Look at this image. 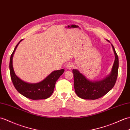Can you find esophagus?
Instances as JSON below:
<instances>
[{
  "mask_svg": "<svg viewBox=\"0 0 130 130\" xmlns=\"http://www.w3.org/2000/svg\"><path fill=\"white\" fill-rule=\"evenodd\" d=\"M74 65L72 64V63H68V64L66 65V69H68V70H71V69L73 68Z\"/></svg>",
  "mask_w": 130,
  "mask_h": 130,
  "instance_id": "obj_1",
  "label": "esophagus"
}]
</instances>
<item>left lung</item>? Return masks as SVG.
Here are the masks:
<instances>
[{
  "instance_id": "8db88e82",
  "label": "left lung",
  "mask_w": 130,
  "mask_h": 130,
  "mask_svg": "<svg viewBox=\"0 0 130 130\" xmlns=\"http://www.w3.org/2000/svg\"><path fill=\"white\" fill-rule=\"evenodd\" d=\"M111 44L115 54V61L111 72L106 77L100 80H90L77 69L72 70L75 91L79 98L85 100L98 99L113 88L118 75L119 58L113 46Z\"/></svg>"
}]
</instances>
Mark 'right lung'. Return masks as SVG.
Segmentation results:
<instances>
[{"label":"right lung","mask_w":130,"mask_h":130,"mask_svg":"<svg viewBox=\"0 0 130 130\" xmlns=\"http://www.w3.org/2000/svg\"><path fill=\"white\" fill-rule=\"evenodd\" d=\"M21 40L11 55L9 63V69L11 79L15 88L20 94L32 100L46 99L52 95L56 81L64 73V69L54 71L41 81L38 83H29L24 81L17 76L13 69V58L15 51L21 41Z\"/></svg>","instance_id":"obj_1"}]
</instances>
